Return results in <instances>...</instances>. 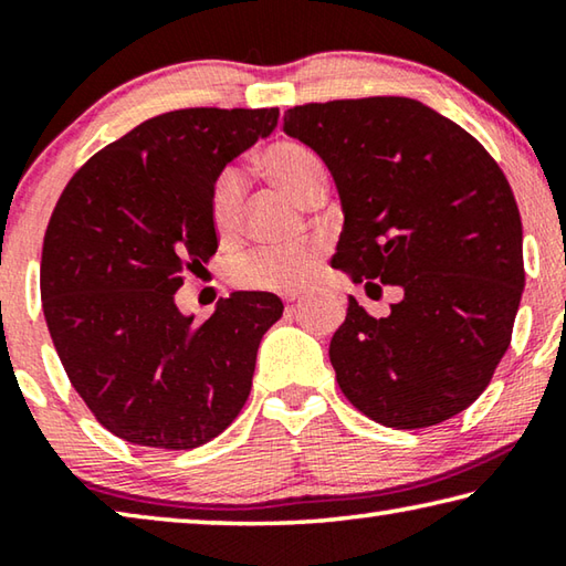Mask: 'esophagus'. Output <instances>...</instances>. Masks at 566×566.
Returning <instances> with one entry per match:
<instances>
[{"label": "esophagus", "mask_w": 566, "mask_h": 566, "mask_svg": "<svg viewBox=\"0 0 566 566\" xmlns=\"http://www.w3.org/2000/svg\"><path fill=\"white\" fill-rule=\"evenodd\" d=\"M304 296H306L304 292H286V294H284V302H286V306H294L296 302H302Z\"/></svg>", "instance_id": "34e87169"}]
</instances>
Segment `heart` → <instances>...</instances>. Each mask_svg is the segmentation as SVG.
Returning a JSON list of instances; mask_svg holds the SVG:
<instances>
[{
    "mask_svg": "<svg viewBox=\"0 0 566 566\" xmlns=\"http://www.w3.org/2000/svg\"><path fill=\"white\" fill-rule=\"evenodd\" d=\"M262 167L294 202L304 205L310 191L327 181L322 159L300 142H274L264 149ZM244 175L227 167L209 189V219L219 237H232L244 214ZM319 266V247L252 249L232 262V282L247 290H296L310 282Z\"/></svg>",
    "mask_w": 566,
    "mask_h": 566,
    "instance_id": "1",
    "label": "heart"
}]
</instances>
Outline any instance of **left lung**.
<instances>
[{"instance_id":"obj_1","label":"left lung","mask_w":566,"mask_h":566,"mask_svg":"<svg viewBox=\"0 0 566 566\" xmlns=\"http://www.w3.org/2000/svg\"><path fill=\"white\" fill-rule=\"evenodd\" d=\"M284 134L317 151L344 227L332 266L399 286L387 317L349 296L329 359L369 419L432 427L490 385L524 292L522 217L472 134L409 97L337 99L284 112Z\"/></svg>"}]
</instances>
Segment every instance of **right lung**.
<instances>
[{
    "label": "right lung",
    "instance_id": "right-lung-1",
    "mask_svg": "<svg viewBox=\"0 0 566 566\" xmlns=\"http://www.w3.org/2000/svg\"><path fill=\"white\" fill-rule=\"evenodd\" d=\"M276 119V107L159 114L97 151L54 207L40 270L46 327L76 395L124 442L199 447L244 407L282 300L232 292L197 324L175 296L217 252V175Z\"/></svg>",
    "mask_w": 566,
    "mask_h": 566
}]
</instances>
